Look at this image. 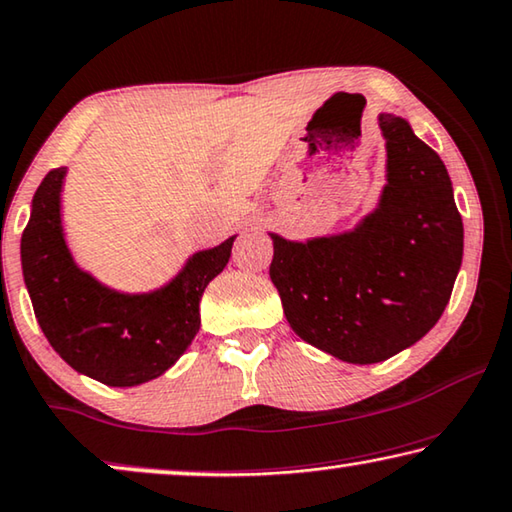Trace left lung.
<instances>
[{"label": "left lung", "mask_w": 512, "mask_h": 512, "mask_svg": "<svg viewBox=\"0 0 512 512\" xmlns=\"http://www.w3.org/2000/svg\"><path fill=\"white\" fill-rule=\"evenodd\" d=\"M388 184L353 231L291 242L270 233V279L307 344L353 365L388 360L427 335L446 309L464 226L439 154L409 122L379 115Z\"/></svg>", "instance_id": "8db88e82"}]
</instances>
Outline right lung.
<instances>
[{"mask_svg": "<svg viewBox=\"0 0 512 512\" xmlns=\"http://www.w3.org/2000/svg\"><path fill=\"white\" fill-rule=\"evenodd\" d=\"M64 175L53 168L43 177L20 240L36 321L59 358L90 379L113 388L157 379L194 342L203 291L226 268L235 235L191 256L159 291L117 293L73 263L59 214Z\"/></svg>", "mask_w": 512, "mask_h": 512, "instance_id": "add662e5", "label": "right lung"}]
</instances>
